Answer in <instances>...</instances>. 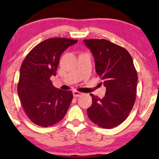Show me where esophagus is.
I'll list each match as a JSON object with an SVG mask.
<instances>
[{
  "label": "esophagus",
  "instance_id": "34e87169",
  "mask_svg": "<svg viewBox=\"0 0 159 159\" xmlns=\"http://www.w3.org/2000/svg\"><path fill=\"white\" fill-rule=\"evenodd\" d=\"M83 95L82 93H80L79 91H73V95L74 98H78V97H80Z\"/></svg>",
  "mask_w": 159,
  "mask_h": 159
}]
</instances>
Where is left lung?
I'll use <instances>...</instances> for the list:
<instances>
[{
	"instance_id": "left-lung-1",
	"label": "left lung",
	"mask_w": 159,
	"mask_h": 159,
	"mask_svg": "<svg viewBox=\"0 0 159 159\" xmlns=\"http://www.w3.org/2000/svg\"><path fill=\"white\" fill-rule=\"evenodd\" d=\"M83 41L93 53L95 71L106 87L103 98L90 94L93 104L88 116L101 128L116 127L128 118L135 102L138 78L133 58L125 48L107 40Z\"/></svg>"
}]
</instances>
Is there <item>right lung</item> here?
Wrapping results in <instances>:
<instances>
[{
	"mask_svg": "<svg viewBox=\"0 0 159 159\" xmlns=\"http://www.w3.org/2000/svg\"><path fill=\"white\" fill-rule=\"evenodd\" d=\"M77 40L48 39L35 46L21 65L17 93L26 114L41 127L52 126L62 119L73 99V93L53 86L61 55Z\"/></svg>",
	"mask_w": 159,
	"mask_h": 159,
	"instance_id": "1",
	"label": "right lung"
}]
</instances>
